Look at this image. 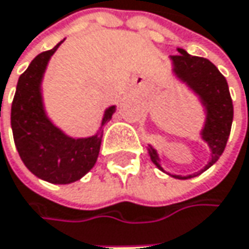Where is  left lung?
<instances>
[{"mask_svg":"<svg viewBox=\"0 0 249 249\" xmlns=\"http://www.w3.org/2000/svg\"><path fill=\"white\" fill-rule=\"evenodd\" d=\"M178 51L179 54L171 57L173 61V71L201 97L206 109V122L202 130V139L211 147V160L205 166V169L199 172L202 173L219 159L227 146L233 119L232 99L230 94L227 78L221 74L213 63L203 57L191 55L182 48H178ZM149 155L152 162L159 169H162L156 150L150 147ZM173 176L178 179H189L196 175Z\"/></svg>","mask_w":249,"mask_h":249,"instance_id":"obj_1","label":"left lung"}]
</instances>
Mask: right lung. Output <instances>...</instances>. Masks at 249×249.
<instances>
[{
	"mask_svg": "<svg viewBox=\"0 0 249 249\" xmlns=\"http://www.w3.org/2000/svg\"><path fill=\"white\" fill-rule=\"evenodd\" d=\"M61 43L40 53L18 78L11 105V127L24 165L47 182L64 185L78 180L94 166L102 136L71 139L57 129L44 113L40 84L50 57ZM113 113L114 106L106 110L102 126Z\"/></svg>",
	"mask_w": 249,
	"mask_h": 249,
	"instance_id": "1",
	"label": "right lung"
}]
</instances>
